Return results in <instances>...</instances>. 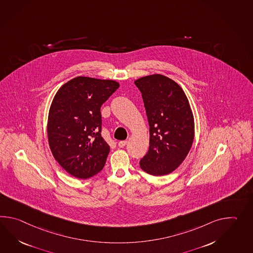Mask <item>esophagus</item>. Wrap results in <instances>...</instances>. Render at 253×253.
<instances>
[{"mask_svg": "<svg viewBox=\"0 0 253 253\" xmlns=\"http://www.w3.org/2000/svg\"><path fill=\"white\" fill-rule=\"evenodd\" d=\"M126 144H127V140H121V141H119L118 146L120 148H124Z\"/></svg>", "mask_w": 253, "mask_h": 253, "instance_id": "esophagus-1", "label": "esophagus"}]
</instances>
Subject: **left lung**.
Returning <instances> with one entry per match:
<instances>
[{
	"label": "left lung",
	"mask_w": 253,
	"mask_h": 253,
	"mask_svg": "<svg viewBox=\"0 0 253 253\" xmlns=\"http://www.w3.org/2000/svg\"><path fill=\"white\" fill-rule=\"evenodd\" d=\"M150 125V147L140 160L145 172L162 176L172 172L185 160L194 139V118L180 85L162 74L136 80Z\"/></svg>",
	"instance_id": "obj_1"
}]
</instances>
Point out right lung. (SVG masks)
<instances>
[{"label":"right lung","instance_id":"1","mask_svg":"<svg viewBox=\"0 0 253 253\" xmlns=\"http://www.w3.org/2000/svg\"><path fill=\"white\" fill-rule=\"evenodd\" d=\"M119 87L112 80L78 76L62 85L51 101L49 146L75 178L89 179L104 167L110 146L101 135V107Z\"/></svg>","mask_w":253,"mask_h":253}]
</instances>
